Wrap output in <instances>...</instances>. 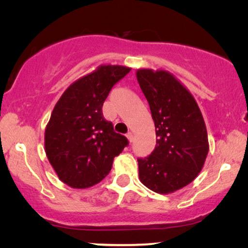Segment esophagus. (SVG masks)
Wrapping results in <instances>:
<instances>
[{"mask_svg": "<svg viewBox=\"0 0 248 248\" xmlns=\"http://www.w3.org/2000/svg\"><path fill=\"white\" fill-rule=\"evenodd\" d=\"M126 138H127L128 141L132 142V141H133V139H134V135H133V133H132V132H128V133L126 134Z\"/></svg>", "mask_w": 248, "mask_h": 248, "instance_id": "1", "label": "esophagus"}]
</instances>
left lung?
<instances>
[{"label": "left lung", "mask_w": 248, "mask_h": 248, "mask_svg": "<svg viewBox=\"0 0 248 248\" xmlns=\"http://www.w3.org/2000/svg\"><path fill=\"white\" fill-rule=\"evenodd\" d=\"M137 79L150 106L157 144L139 159V178L149 189L170 194L198 177L209 152L201 110L189 90L166 70L139 69Z\"/></svg>", "instance_id": "1"}]
</instances>
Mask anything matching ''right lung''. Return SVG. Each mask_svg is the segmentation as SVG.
<instances>
[{
  "mask_svg": "<svg viewBox=\"0 0 248 248\" xmlns=\"http://www.w3.org/2000/svg\"><path fill=\"white\" fill-rule=\"evenodd\" d=\"M131 71L103 64L67 87L45 128V152L64 184L88 188L108 175L114 158L127 145L103 116V105L113 86Z\"/></svg>",
  "mask_w": 248,
  "mask_h": 248,
  "instance_id": "right-lung-1",
  "label": "right lung"
}]
</instances>
